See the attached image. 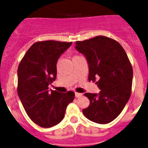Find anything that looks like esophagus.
I'll list each match as a JSON object with an SVG mask.
<instances>
[{
    "instance_id": "esophagus-1",
    "label": "esophagus",
    "mask_w": 148,
    "mask_h": 148,
    "mask_svg": "<svg viewBox=\"0 0 148 148\" xmlns=\"http://www.w3.org/2000/svg\"><path fill=\"white\" fill-rule=\"evenodd\" d=\"M75 97H76V98L82 97V93H79V92H75Z\"/></svg>"
}]
</instances>
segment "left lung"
Returning a JSON list of instances; mask_svg holds the SVG:
<instances>
[{"label":"left lung","instance_id":"left-lung-1","mask_svg":"<svg viewBox=\"0 0 148 148\" xmlns=\"http://www.w3.org/2000/svg\"><path fill=\"white\" fill-rule=\"evenodd\" d=\"M75 48L88 61L89 82H95L101 90L99 95L84 94L90 103L82 112L93 122H111L131 95L133 67L127 55L118 41L103 35L76 41Z\"/></svg>","mask_w":148,"mask_h":148}]
</instances>
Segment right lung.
I'll return each instance as SVG.
<instances>
[{
  "label": "right lung",
  "instance_id": "right-lung-1",
  "mask_svg": "<svg viewBox=\"0 0 148 148\" xmlns=\"http://www.w3.org/2000/svg\"><path fill=\"white\" fill-rule=\"evenodd\" d=\"M72 43L57 40L34 43L18 65V96L30 119L42 127L58 124L67 105L74 100L73 91L64 93L48 90V85L56 78L58 59Z\"/></svg>",
  "mask_w": 148,
  "mask_h": 148
}]
</instances>
